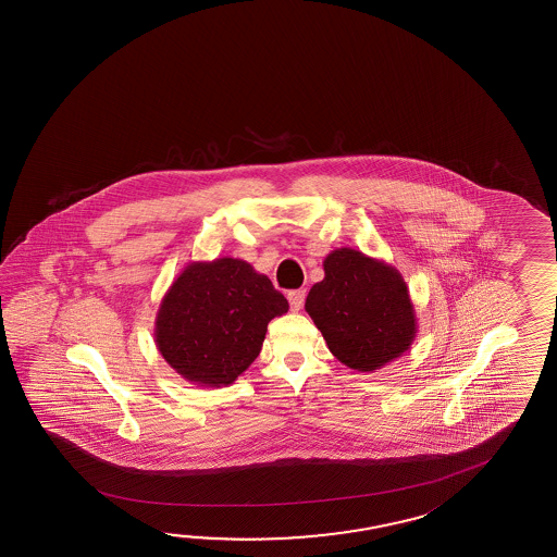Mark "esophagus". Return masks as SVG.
Instances as JSON below:
<instances>
[{
    "label": "esophagus",
    "mask_w": 557,
    "mask_h": 557,
    "mask_svg": "<svg viewBox=\"0 0 557 557\" xmlns=\"http://www.w3.org/2000/svg\"><path fill=\"white\" fill-rule=\"evenodd\" d=\"M287 299H289V305H292V311H299V309H304L305 289H295V292H289Z\"/></svg>",
    "instance_id": "34e87169"
}]
</instances>
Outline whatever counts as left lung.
Returning <instances> with one entry per match:
<instances>
[{"label": "left lung", "mask_w": 557, "mask_h": 557, "mask_svg": "<svg viewBox=\"0 0 557 557\" xmlns=\"http://www.w3.org/2000/svg\"><path fill=\"white\" fill-rule=\"evenodd\" d=\"M325 277L305 299L326 347L345 367L376 372L410 350L416 309L401 273L352 248H336L323 262Z\"/></svg>", "instance_id": "obj_1"}]
</instances>
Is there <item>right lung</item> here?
<instances>
[{"mask_svg":"<svg viewBox=\"0 0 557 557\" xmlns=\"http://www.w3.org/2000/svg\"><path fill=\"white\" fill-rule=\"evenodd\" d=\"M287 309L270 277L244 260L190 262L163 295L153 336L183 379L222 388L258 358L268 323Z\"/></svg>","mask_w":557,"mask_h":557,"instance_id":"1","label":"right lung"}]
</instances>
